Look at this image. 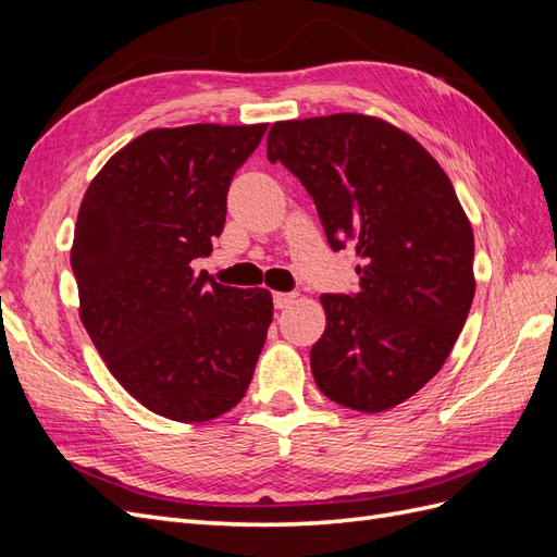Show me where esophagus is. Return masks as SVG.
<instances>
[{
  "mask_svg": "<svg viewBox=\"0 0 557 557\" xmlns=\"http://www.w3.org/2000/svg\"><path fill=\"white\" fill-rule=\"evenodd\" d=\"M295 297H297V293H274V307L276 309L290 307L293 301H295Z\"/></svg>",
  "mask_w": 557,
  "mask_h": 557,
  "instance_id": "1",
  "label": "esophagus"
}]
</instances>
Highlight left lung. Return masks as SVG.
<instances>
[{"label":"left lung","instance_id":"obj_1","mask_svg":"<svg viewBox=\"0 0 557 557\" xmlns=\"http://www.w3.org/2000/svg\"><path fill=\"white\" fill-rule=\"evenodd\" d=\"M269 162L311 195L332 250L356 246L360 290L323 295L320 393L379 413L444 367L474 299V234L444 170L407 132L360 113L274 123Z\"/></svg>","mask_w":557,"mask_h":557}]
</instances>
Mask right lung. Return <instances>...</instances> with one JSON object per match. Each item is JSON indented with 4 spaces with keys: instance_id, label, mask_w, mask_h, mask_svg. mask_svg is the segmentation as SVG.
Instances as JSON below:
<instances>
[{
    "instance_id": "right-lung-1",
    "label": "right lung",
    "mask_w": 557,
    "mask_h": 557,
    "mask_svg": "<svg viewBox=\"0 0 557 557\" xmlns=\"http://www.w3.org/2000/svg\"><path fill=\"white\" fill-rule=\"evenodd\" d=\"M264 129H150L81 201L72 269L83 325L117 383L178 423L237 407L272 323L269 290L218 285L190 267L223 234L230 183Z\"/></svg>"
}]
</instances>
